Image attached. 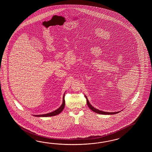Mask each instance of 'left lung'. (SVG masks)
Here are the masks:
<instances>
[{"label":"left lung","mask_w":152,"mask_h":152,"mask_svg":"<svg viewBox=\"0 0 152 152\" xmlns=\"http://www.w3.org/2000/svg\"><path fill=\"white\" fill-rule=\"evenodd\" d=\"M85 97L86 98V100H87V104L88 107H89V108L91 110L93 111L94 112H95L96 113H99V114H102V115H113V114H116V113H119L120 111H118V112H113V113H109V112H105V111H100V110H98L97 109H96L95 107H94L93 106H92L90 103L89 101L87 99V97L85 96Z\"/></svg>","instance_id":"left-lung-1"}]
</instances>
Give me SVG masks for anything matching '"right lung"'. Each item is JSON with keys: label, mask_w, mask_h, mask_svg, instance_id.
<instances>
[{"label": "right lung", "mask_w": 152, "mask_h": 152, "mask_svg": "<svg viewBox=\"0 0 152 152\" xmlns=\"http://www.w3.org/2000/svg\"><path fill=\"white\" fill-rule=\"evenodd\" d=\"M65 95V94H64ZM65 96H64L63 97V101H62V104L60 107H58V109L53 111L52 113H46V114H42V115H34L36 117H49V116H55L57 115L60 113H61L62 110H64V107H65V101L64 99V97Z\"/></svg>", "instance_id": "add662e5"}]
</instances>
